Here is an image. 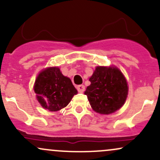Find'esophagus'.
Wrapping results in <instances>:
<instances>
[{
  "label": "esophagus",
  "mask_w": 160,
  "mask_h": 160,
  "mask_svg": "<svg viewBox=\"0 0 160 160\" xmlns=\"http://www.w3.org/2000/svg\"><path fill=\"white\" fill-rule=\"evenodd\" d=\"M77 89L79 92H83L85 91V87L83 85H78L77 87Z\"/></svg>",
  "instance_id": "1"
}]
</instances>
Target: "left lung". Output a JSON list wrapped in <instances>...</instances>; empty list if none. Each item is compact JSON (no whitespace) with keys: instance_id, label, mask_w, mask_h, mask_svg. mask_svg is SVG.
<instances>
[{"instance_id":"obj_1","label":"left lung","mask_w":160,"mask_h":160,"mask_svg":"<svg viewBox=\"0 0 160 160\" xmlns=\"http://www.w3.org/2000/svg\"><path fill=\"white\" fill-rule=\"evenodd\" d=\"M89 81L91 84L87 87L85 94L95 112L108 115L124 105L128 87L118 69L97 67Z\"/></svg>"}]
</instances>
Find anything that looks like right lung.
<instances>
[{"mask_svg":"<svg viewBox=\"0 0 160 160\" xmlns=\"http://www.w3.org/2000/svg\"><path fill=\"white\" fill-rule=\"evenodd\" d=\"M37 99L43 108L59 111L69 104L77 90L71 80L58 68H49L38 74L34 86Z\"/></svg>","mask_w":160,"mask_h":160,"instance_id":"1","label":"right lung"}]
</instances>
